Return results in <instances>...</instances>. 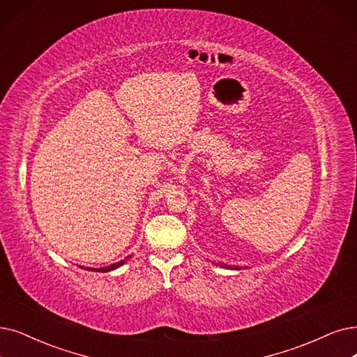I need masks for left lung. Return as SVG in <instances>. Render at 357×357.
Listing matches in <instances>:
<instances>
[{
	"instance_id": "left-lung-1",
	"label": "left lung",
	"mask_w": 357,
	"mask_h": 357,
	"mask_svg": "<svg viewBox=\"0 0 357 357\" xmlns=\"http://www.w3.org/2000/svg\"><path fill=\"white\" fill-rule=\"evenodd\" d=\"M212 264H215V262H212ZM215 265H218V266H221V268H225V269H241L240 266H230V265H224V264H215Z\"/></svg>"
}]
</instances>
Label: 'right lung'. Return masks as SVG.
Returning <instances> with one entry per match:
<instances>
[{"mask_svg":"<svg viewBox=\"0 0 357 357\" xmlns=\"http://www.w3.org/2000/svg\"><path fill=\"white\" fill-rule=\"evenodd\" d=\"M127 258H132V256H127ZM127 258H126V261H127ZM126 261H120L117 264H112V265L105 266V268H86V271H93V273H109V271H114V269L120 268L121 265H124Z\"/></svg>","mask_w":357,"mask_h":357,"instance_id":"1","label":"right lung"}]
</instances>
